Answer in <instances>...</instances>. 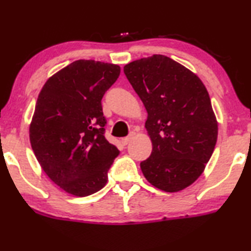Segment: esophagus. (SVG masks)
Here are the masks:
<instances>
[{
    "label": "esophagus",
    "mask_w": 251,
    "mask_h": 251,
    "mask_svg": "<svg viewBox=\"0 0 251 251\" xmlns=\"http://www.w3.org/2000/svg\"><path fill=\"white\" fill-rule=\"evenodd\" d=\"M132 137H133V135H129V136H127V137H124V139H122V143L124 144V146H127L129 141L132 140Z\"/></svg>",
    "instance_id": "obj_1"
}]
</instances>
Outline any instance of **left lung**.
<instances>
[{
  "instance_id": "8db88e82",
  "label": "left lung",
  "mask_w": 251,
  "mask_h": 251,
  "mask_svg": "<svg viewBox=\"0 0 251 251\" xmlns=\"http://www.w3.org/2000/svg\"><path fill=\"white\" fill-rule=\"evenodd\" d=\"M124 73L144 107L152 152L141 162L147 181L165 192L188 188L202 174L217 141V121L203 83L168 56L127 63Z\"/></svg>"
}]
</instances>
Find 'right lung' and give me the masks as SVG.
<instances>
[{"mask_svg": "<svg viewBox=\"0 0 251 251\" xmlns=\"http://www.w3.org/2000/svg\"><path fill=\"white\" fill-rule=\"evenodd\" d=\"M121 67L77 60L47 80L29 126L35 157L51 181L76 197L98 192L119 150L104 137L101 100Z\"/></svg>", "mask_w": 251, "mask_h": 251, "instance_id": "right-lung-1", "label": "right lung"}]
</instances>
